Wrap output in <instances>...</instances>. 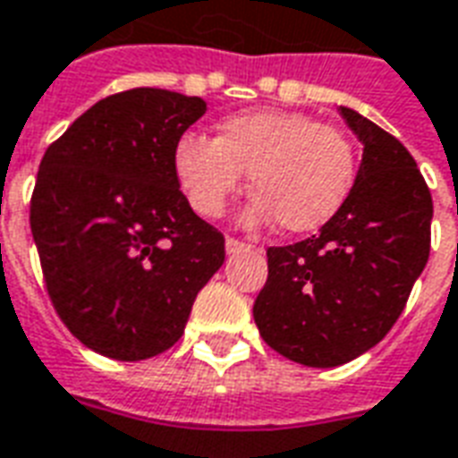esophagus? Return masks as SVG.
Masks as SVG:
<instances>
[{"label":"esophagus","instance_id":"esophagus-1","mask_svg":"<svg viewBox=\"0 0 458 458\" xmlns=\"http://www.w3.org/2000/svg\"><path fill=\"white\" fill-rule=\"evenodd\" d=\"M250 245L248 242H242V240L238 238H225V250H228V255H235V252H240V250H248Z\"/></svg>","mask_w":458,"mask_h":458}]
</instances>
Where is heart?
I'll list each match as a JSON object with an SVG mask.
<instances>
[{
    "label": "heart",
    "mask_w": 458,
    "mask_h": 458,
    "mask_svg": "<svg viewBox=\"0 0 458 458\" xmlns=\"http://www.w3.org/2000/svg\"><path fill=\"white\" fill-rule=\"evenodd\" d=\"M174 171L191 208L220 218L250 171L248 220H275L287 233H309L336 216L358 174L351 140L317 117L287 110H250L218 122L216 140L183 134Z\"/></svg>",
    "instance_id": "obj_1"
}]
</instances>
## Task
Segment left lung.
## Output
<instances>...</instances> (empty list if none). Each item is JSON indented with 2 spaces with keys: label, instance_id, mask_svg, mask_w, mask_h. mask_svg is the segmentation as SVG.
<instances>
[{
  "label": "left lung",
  "instance_id": "8db88e82",
  "mask_svg": "<svg viewBox=\"0 0 458 458\" xmlns=\"http://www.w3.org/2000/svg\"><path fill=\"white\" fill-rule=\"evenodd\" d=\"M363 141L351 196L317 235L267 248V282L252 317L269 348L334 368L380 344L429 259L432 193L390 131L341 107Z\"/></svg>",
  "mask_w": 458,
  "mask_h": 458
}]
</instances>
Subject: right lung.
Masks as SVG:
<instances>
[{
    "instance_id": "1",
    "label": "right lung",
    "mask_w": 458,
    "mask_h": 458,
    "mask_svg": "<svg viewBox=\"0 0 458 458\" xmlns=\"http://www.w3.org/2000/svg\"><path fill=\"white\" fill-rule=\"evenodd\" d=\"M200 98L131 88L83 113L46 149L31 193L46 292L81 344L144 360L176 344L225 238L181 193L174 149Z\"/></svg>"
}]
</instances>
